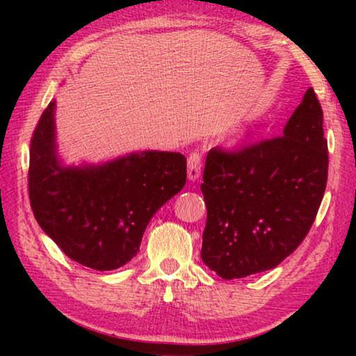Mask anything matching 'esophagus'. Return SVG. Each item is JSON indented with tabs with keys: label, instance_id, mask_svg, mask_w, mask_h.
Instances as JSON below:
<instances>
[{
	"label": "esophagus",
	"instance_id": "1",
	"mask_svg": "<svg viewBox=\"0 0 356 356\" xmlns=\"http://www.w3.org/2000/svg\"><path fill=\"white\" fill-rule=\"evenodd\" d=\"M188 179L190 180H196L201 176V168H202V154L197 152H191L188 156Z\"/></svg>",
	"mask_w": 356,
	"mask_h": 356
}]
</instances>
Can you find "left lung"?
Masks as SVG:
<instances>
[{
  "label": "left lung",
  "mask_w": 356,
  "mask_h": 356,
  "mask_svg": "<svg viewBox=\"0 0 356 356\" xmlns=\"http://www.w3.org/2000/svg\"><path fill=\"white\" fill-rule=\"evenodd\" d=\"M201 257L222 280L275 268L308 236L328 179V144L314 89L280 136L209 150Z\"/></svg>",
  "instance_id": "left-lung-1"
}]
</instances>
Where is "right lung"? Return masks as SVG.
Masks as SVG:
<instances>
[{"instance_id":"obj_1","label":"right lung","mask_w":356,"mask_h":356,"mask_svg":"<svg viewBox=\"0 0 356 356\" xmlns=\"http://www.w3.org/2000/svg\"><path fill=\"white\" fill-rule=\"evenodd\" d=\"M55 102L29 147L28 193L35 221L72 261L99 272L131 261L150 218L184 188L186 159L147 150L102 166L63 168L55 150Z\"/></svg>"}]
</instances>
